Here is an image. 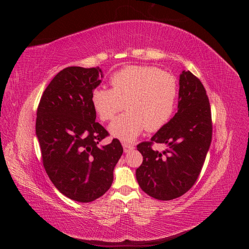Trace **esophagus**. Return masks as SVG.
<instances>
[{
	"label": "esophagus",
	"mask_w": 249,
	"mask_h": 249,
	"mask_svg": "<svg viewBox=\"0 0 249 249\" xmlns=\"http://www.w3.org/2000/svg\"><path fill=\"white\" fill-rule=\"evenodd\" d=\"M123 146H124V150L125 153H129V152H131V150H133L135 148L134 144H131V143H126V142L123 143Z\"/></svg>",
	"instance_id": "34e87169"
}]
</instances>
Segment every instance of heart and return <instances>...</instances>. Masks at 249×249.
<instances>
[{
    "label": "heart",
    "mask_w": 249,
    "mask_h": 249,
    "mask_svg": "<svg viewBox=\"0 0 249 249\" xmlns=\"http://www.w3.org/2000/svg\"><path fill=\"white\" fill-rule=\"evenodd\" d=\"M110 88H95L91 104L103 122H109L124 107L126 112L110 125L113 136L132 141L145 129L161 130L175 113L178 85L175 76L158 67L127 65L110 78Z\"/></svg>",
    "instance_id": "1"
}]
</instances>
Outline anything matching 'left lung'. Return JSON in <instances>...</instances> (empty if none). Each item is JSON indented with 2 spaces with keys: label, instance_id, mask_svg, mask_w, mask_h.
Listing matches in <instances>:
<instances>
[{
  "label": "left lung",
  "instance_id": "obj_1",
  "mask_svg": "<svg viewBox=\"0 0 249 249\" xmlns=\"http://www.w3.org/2000/svg\"><path fill=\"white\" fill-rule=\"evenodd\" d=\"M212 114L209 97L200 80L190 71L179 77L178 112L149 141L137 149L143 162L136 170L141 189L159 200L182 196L196 182L212 141ZM155 142L169 148L152 149Z\"/></svg>",
  "mask_w": 249,
  "mask_h": 249
}]
</instances>
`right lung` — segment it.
Returning <instances> with one entry per match:
<instances>
[{
  "label": "right lung",
  "instance_id": "add662e5",
  "mask_svg": "<svg viewBox=\"0 0 249 249\" xmlns=\"http://www.w3.org/2000/svg\"><path fill=\"white\" fill-rule=\"evenodd\" d=\"M102 77L99 66L66 67L51 81L37 108L43 167L60 192L79 202L93 201L110 189L113 170L124 153L118 139L99 146L109 136L95 122L91 104Z\"/></svg>",
  "mask_w": 249,
  "mask_h": 249
}]
</instances>
